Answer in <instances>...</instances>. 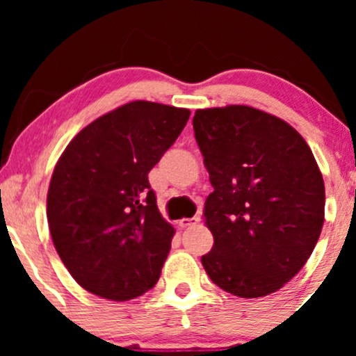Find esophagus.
<instances>
[{"instance_id":"obj_1","label":"esophagus","mask_w":356,"mask_h":356,"mask_svg":"<svg viewBox=\"0 0 356 356\" xmlns=\"http://www.w3.org/2000/svg\"><path fill=\"white\" fill-rule=\"evenodd\" d=\"M199 220H201V218H197V216H194V218H184L179 220V226L181 227H189V226H195V224H199Z\"/></svg>"}]
</instances>
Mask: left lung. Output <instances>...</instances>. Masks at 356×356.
Listing matches in <instances>:
<instances>
[{"mask_svg":"<svg viewBox=\"0 0 356 356\" xmlns=\"http://www.w3.org/2000/svg\"><path fill=\"white\" fill-rule=\"evenodd\" d=\"M194 136L214 191L201 257L212 283L239 298L271 295L300 273L325 220V182L305 138L248 105L195 110Z\"/></svg>","mask_w":356,"mask_h":356,"instance_id":"obj_1","label":"left lung"}]
</instances>
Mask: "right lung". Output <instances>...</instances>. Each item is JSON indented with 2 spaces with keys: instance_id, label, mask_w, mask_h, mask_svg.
Listing matches in <instances>:
<instances>
[{
  "instance_id": "right-lung-1",
  "label": "right lung",
  "mask_w": 356,
  "mask_h": 356,
  "mask_svg": "<svg viewBox=\"0 0 356 356\" xmlns=\"http://www.w3.org/2000/svg\"><path fill=\"white\" fill-rule=\"evenodd\" d=\"M189 115L130 102L80 130L56 162L48 226L61 261L87 291L127 301L157 283L175 231L159 212L149 172Z\"/></svg>"
}]
</instances>
